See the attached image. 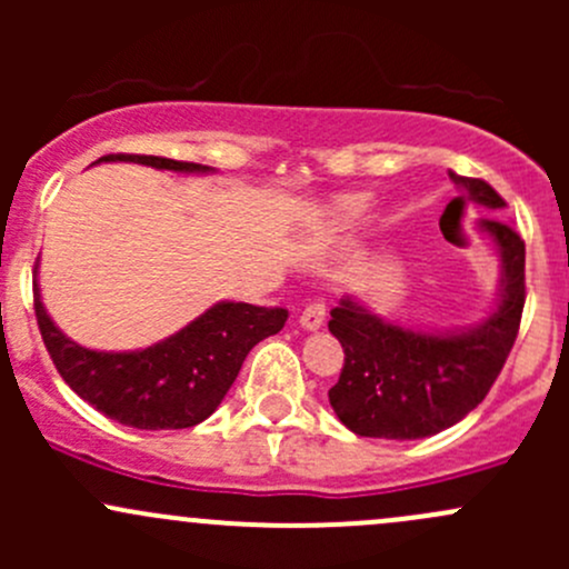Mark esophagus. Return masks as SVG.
<instances>
[{"instance_id": "esophagus-1", "label": "esophagus", "mask_w": 569, "mask_h": 569, "mask_svg": "<svg viewBox=\"0 0 569 569\" xmlns=\"http://www.w3.org/2000/svg\"><path fill=\"white\" fill-rule=\"evenodd\" d=\"M325 306L321 302H311V306H306V311L300 313V325L306 327V330H319L321 325H325Z\"/></svg>"}]
</instances>
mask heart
Returning a JSON list of instances; mask_svg holds the SVG:
<instances>
[{"label": "heart", "mask_w": 569, "mask_h": 569, "mask_svg": "<svg viewBox=\"0 0 569 569\" xmlns=\"http://www.w3.org/2000/svg\"><path fill=\"white\" fill-rule=\"evenodd\" d=\"M369 209H371L369 194H341V198H336L330 203V214L336 217L338 222H343V226H352V222L363 220Z\"/></svg>", "instance_id": "1"}]
</instances>
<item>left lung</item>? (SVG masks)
I'll return each mask as SVG.
<instances>
[{
  "instance_id": "obj_1",
  "label": "left lung",
  "mask_w": 569,
  "mask_h": 569,
  "mask_svg": "<svg viewBox=\"0 0 569 569\" xmlns=\"http://www.w3.org/2000/svg\"><path fill=\"white\" fill-rule=\"evenodd\" d=\"M465 198L501 211L503 198L481 178L451 173ZM501 263L498 300L473 327L423 332L377 317L355 297L330 311V332L343 347V369L330 405L360 438L418 440L462 421L481 405L518 338L526 302V244L498 217L476 222Z\"/></svg>"
}]
</instances>
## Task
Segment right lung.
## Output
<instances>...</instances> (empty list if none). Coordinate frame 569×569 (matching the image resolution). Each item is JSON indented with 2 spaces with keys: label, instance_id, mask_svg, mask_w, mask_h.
<instances>
[{
  "label": "right lung",
  "instance_id": "add662e5",
  "mask_svg": "<svg viewBox=\"0 0 569 569\" xmlns=\"http://www.w3.org/2000/svg\"><path fill=\"white\" fill-rule=\"evenodd\" d=\"M99 162H134L173 173H211L206 164L140 153H109ZM36 317L57 371L88 405L123 427L187 429L206 421L220 407L250 349L283 330L289 311L222 300L153 347L99 352L71 341L51 321L40 300L36 267Z\"/></svg>",
  "mask_w": 569,
  "mask_h": 569
}]
</instances>
